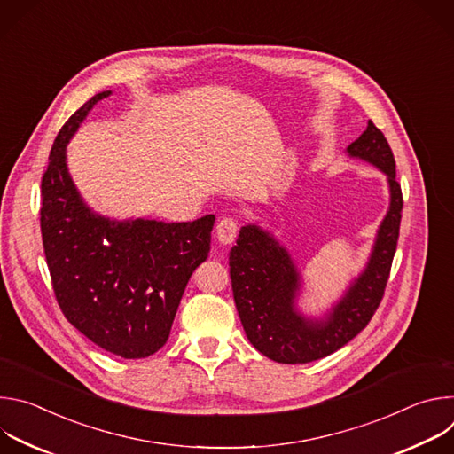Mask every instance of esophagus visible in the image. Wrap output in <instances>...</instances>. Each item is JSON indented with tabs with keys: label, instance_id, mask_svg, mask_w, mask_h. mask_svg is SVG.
Listing matches in <instances>:
<instances>
[{
	"label": "esophagus",
	"instance_id": "esophagus-1",
	"mask_svg": "<svg viewBox=\"0 0 454 454\" xmlns=\"http://www.w3.org/2000/svg\"><path fill=\"white\" fill-rule=\"evenodd\" d=\"M215 233H217V240L221 244H231L239 233V224L235 219L231 217H224L217 223V228H215Z\"/></svg>",
	"mask_w": 454,
	"mask_h": 454
}]
</instances>
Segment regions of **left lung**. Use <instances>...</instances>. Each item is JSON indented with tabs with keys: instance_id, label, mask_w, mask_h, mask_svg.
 Masks as SVG:
<instances>
[{
	"instance_id": "8db88e82",
	"label": "left lung",
	"mask_w": 454,
	"mask_h": 454,
	"mask_svg": "<svg viewBox=\"0 0 454 454\" xmlns=\"http://www.w3.org/2000/svg\"><path fill=\"white\" fill-rule=\"evenodd\" d=\"M347 153L387 176L390 210L380 223L364 271L325 319H307L296 310L300 273L287 249L268 231L256 224L242 226L230 251L231 289L244 333L258 352L277 363H310L340 350L368 325L390 278L403 217L394 153L372 120Z\"/></svg>"
}]
</instances>
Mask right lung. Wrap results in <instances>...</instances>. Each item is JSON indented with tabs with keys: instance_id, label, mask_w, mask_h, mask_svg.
Returning <instances> with one entry per match:
<instances>
[{
	"instance_id": "1",
	"label": "right lung",
	"mask_w": 454,
	"mask_h": 454,
	"mask_svg": "<svg viewBox=\"0 0 454 454\" xmlns=\"http://www.w3.org/2000/svg\"><path fill=\"white\" fill-rule=\"evenodd\" d=\"M107 95L77 109L53 142L41 181V235L64 317L100 348L142 359L167 343L184 287L208 258L215 217L118 223L86 207L67 167V144Z\"/></svg>"
}]
</instances>
